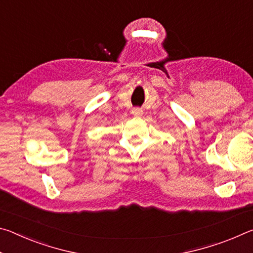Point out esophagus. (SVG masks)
Here are the masks:
<instances>
[{
  "instance_id": "34e87169",
  "label": "esophagus",
  "mask_w": 253,
  "mask_h": 253,
  "mask_svg": "<svg viewBox=\"0 0 253 253\" xmlns=\"http://www.w3.org/2000/svg\"><path fill=\"white\" fill-rule=\"evenodd\" d=\"M131 114L134 115V116H142L143 115V110L140 109V108H138V107H136V108H134L132 109V111H131Z\"/></svg>"
}]
</instances>
